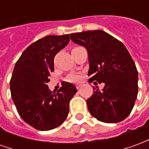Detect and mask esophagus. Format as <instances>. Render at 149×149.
Here are the masks:
<instances>
[{
	"label": "esophagus",
	"mask_w": 149,
	"mask_h": 149,
	"mask_svg": "<svg viewBox=\"0 0 149 149\" xmlns=\"http://www.w3.org/2000/svg\"><path fill=\"white\" fill-rule=\"evenodd\" d=\"M81 84H76V88H77V89H79V88H81Z\"/></svg>",
	"instance_id": "obj_1"
}]
</instances>
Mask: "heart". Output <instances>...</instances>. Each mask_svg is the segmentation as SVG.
Segmentation results:
<instances>
[{"label": "heart", "instance_id": "b5f03b06", "mask_svg": "<svg viewBox=\"0 0 149 149\" xmlns=\"http://www.w3.org/2000/svg\"><path fill=\"white\" fill-rule=\"evenodd\" d=\"M80 76L79 75H72L68 77V81H72V82H77V81H80Z\"/></svg>", "mask_w": 149, "mask_h": 149}]
</instances>
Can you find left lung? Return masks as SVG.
Segmentation results:
<instances>
[{
    "label": "left lung",
    "mask_w": 149,
    "mask_h": 149,
    "mask_svg": "<svg viewBox=\"0 0 149 149\" xmlns=\"http://www.w3.org/2000/svg\"><path fill=\"white\" fill-rule=\"evenodd\" d=\"M71 40L88 53V81L104 83L101 91L93 87L87 100L92 116L104 123H117L131 113L138 93V72L125 46L101 30L70 34Z\"/></svg>",
    "instance_id": "left-lung-1"
}]
</instances>
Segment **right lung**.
Listing matches in <instances>:
<instances>
[{
	"mask_svg": "<svg viewBox=\"0 0 149 149\" xmlns=\"http://www.w3.org/2000/svg\"><path fill=\"white\" fill-rule=\"evenodd\" d=\"M69 35L47 36L28 47L15 65L10 90L19 115L40 131L57 128L69 112V101L77 92L65 82L57 92L49 90L50 72L54 71V57L69 42Z\"/></svg>",
	"mask_w": 149,
	"mask_h": 149,
	"instance_id": "obj_1",
	"label": "right lung"
}]
</instances>
